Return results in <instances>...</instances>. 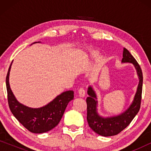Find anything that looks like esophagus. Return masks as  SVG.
<instances>
[{
    "mask_svg": "<svg viewBox=\"0 0 151 151\" xmlns=\"http://www.w3.org/2000/svg\"><path fill=\"white\" fill-rule=\"evenodd\" d=\"M78 94H79L80 97H82V98H84L85 96V91L83 88H80L79 91H78Z\"/></svg>",
    "mask_w": 151,
    "mask_h": 151,
    "instance_id": "esophagus-1",
    "label": "esophagus"
}]
</instances>
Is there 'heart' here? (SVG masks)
<instances>
[{"label":"heart","mask_w":151,"mask_h":151,"mask_svg":"<svg viewBox=\"0 0 151 151\" xmlns=\"http://www.w3.org/2000/svg\"><path fill=\"white\" fill-rule=\"evenodd\" d=\"M96 55H97L96 52H92L91 53V57L92 58H95L96 57Z\"/></svg>","instance_id":"heart-1"}]
</instances>
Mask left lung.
<instances>
[{
  "instance_id": "1",
  "label": "left lung",
  "mask_w": 151,
  "mask_h": 151,
  "mask_svg": "<svg viewBox=\"0 0 151 151\" xmlns=\"http://www.w3.org/2000/svg\"><path fill=\"white\" fill-rule=\"evenodd\" d=\"M122 63L133 64L139 78V84L133 100L130 106L124 112L110 117H103L100 115L98 112V102L96 93L92 86L90 85L88 87L87 93L88 97L86 98V119L88 126L95 133L104 137L115 135L123 131L130 124L135 115L139 112L140 109L143 82L141 68L136 60L126 48H124L123 50V58L122 60Z\"/></svg>"
}]
</instances>
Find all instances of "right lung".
<instances>
[{
    "label": "right lung",
    "mask_w": 151,
    "mask_h": 151,
    "mask_svg": "<svg viewBox=\"0 0 151 151\" xmlns=\"http://www.w3.org/2000/svg\"><path fill=\"white\" fill-rule=\"evenodd\" d=\"M12 65V63L6 77V86L8 104L12 114L32 133H43L51 131L61 120L68 103L73 100L74 92L73 91H67L62 93L48 104L40 108L27 106L18 102L10 88L9 80Z\"/></svg>",
    "instance_id": "1"
}]
</instances>
